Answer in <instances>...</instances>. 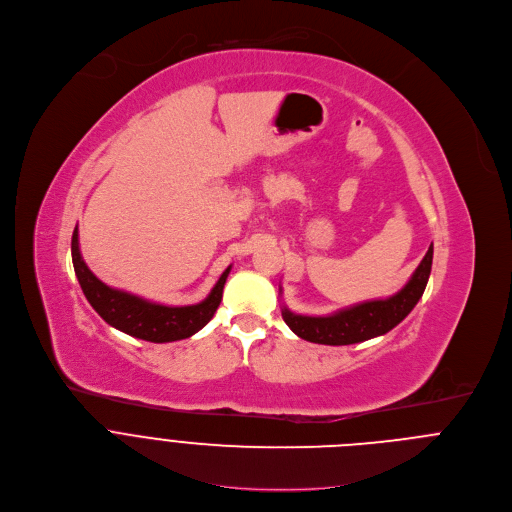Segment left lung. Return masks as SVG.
Segmentation results:
<instances>
[{"label": "left lung", "mask_w": 512, "mask_h": 512, "mask_svg": "<svg viewBox=\"0 0 512 512\" xmlns=\"http://www.w3.org/2000/svg\"><path fill=\"white\" fill-rule=\"evenodd\" d=\"M431 265H433V245L429 247L421 265L411 275L409 283L393 297L365 301L325 317L297 315L283 305L281 315L297 337L311 343L353 345V343L369 341L373 337L389 333L413 311V307L419 303V299L425 293V287L431 275Z\"/></svg>", "instance_id": "obj_1"}]
</instances>
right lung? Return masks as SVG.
<instances>
[{"label":"right lung","instance_id":"right-lung-1","mask_svg":"<svg viewBox=\"0 0 512 512\" xmlns=\"http://www.w3.org/2000/svg\"><path fill=\"white\" fill-rule=\"evenodd\" d=\"M71 259H73V269L81 285V291L89 301V305L99 313V317L107 325L131 337L151 341V343L181 341L195 335L199 329H203L213 319L221 303L223 287L231 271V265H229L219 277V281L215 283V287L211 289V293L207 295V299H203L201 303L185 305V307H167V305L151 303L137 295L113 289L103 281H99L89 271V267L81 257L77 227L71 237Z\"/></svg>","mask_w":512,"mask_h":512}]
</instances>
